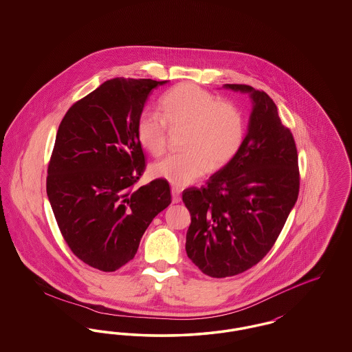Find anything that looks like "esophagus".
<instances>
[{
	"label": "esophagus",
	"instance_id": "obj_1",
	"mask_svg": "<svg viewBox=\"0 0 352 352\" xmlns=\"http://www.w3.org/2000/svg\"><path fill=\"white\" fill-rule=\"evenodd\" d=\"M171 197H173V203H179L181 201V190L178 187H171Z\"/></svg>",
	"mask_w": 352,
	"mask_h": 352
}]
</instances>
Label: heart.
<instances>
[{"mask_svg":"<svg viewBox=\"0 0 352 352\" xmlns=\"http://www.w3.org/2000/svg\"><path fill=\"white\" fill-rule=\"evenodd\" d=\"M162 113L144 109L137 120V137L153 155L168 145V125L187 128L184 153L168 154L155 162L151 175L184 187L194 184L208 170L230 162L243 145L245 120L239 107L195 84L177 85L162 98Z\"/></svg>","mask_w":352,"mask_h":352,"instance_id":"b5f03b06","label":"heart"}]
</instances>
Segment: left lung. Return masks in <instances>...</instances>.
Segmentation results:
<instances>
[{
  "instance_id": "8db88e82",
  "label": "left lung",
  "mask_w": 352,
  "mask_h": 352,
  "mask_svg": "<svg viewBox=\"0 0 352 352\" xmlns=\"http://www.w3.org/2000/svg\"><path fill=\"white\" fill-rule=\"evenodd\" d=\"M223 88L251 99L243 145L206 187L182 194L191 215L186 253L204 274L215 278L243 273L263 260L300 191L296 142L276 104L251 85L224 84Z\"/></svg>"
}]
</instances>
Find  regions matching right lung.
Listing matches in <instances>:
<instances>
[{
  "label": "right lung",
  "mask_w": 352,
  "mask_h": 352,
  "mask_svg": "<svg viewBox=\"0 0 352 352\" xmlns=\"http://www.w3.org/2000/svg\"><path fill=\"white\" fill-rule=\"evenodd\" d=\"M168 80H107L62 120L47 170V197L76 257L115 272L137 253L151 220L171 203L168 181L133 188L145 170L137 120Z\"/></svg>",
  "instance_id": "add662e5"
}]
</instances>
